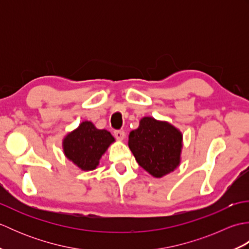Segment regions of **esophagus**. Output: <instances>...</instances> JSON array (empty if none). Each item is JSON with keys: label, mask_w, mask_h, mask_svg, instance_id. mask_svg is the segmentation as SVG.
<instances>
[{"label": "esophagus", "mask_w": 249, "mask_h": 249, "mask_svg": "<svg viewBox=\"0 0 249 249\" xmlns=\"http://www.w3.org/2000/svg\"><path fill=\"white\" fill-rule=\"evenodd\" d=\"M114 137L118 140H120V141H122V140H124V138H125V133H124V130H114Z\"/></svg>", "instance_id": "34e87169"}]
</instances>
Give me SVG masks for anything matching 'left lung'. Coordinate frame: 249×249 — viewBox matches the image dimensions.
Wrapping results in <instances>:
<instances>
[{
    "label": "left lung",
    "instance_id": "1",
    "mask_svg": "<svg viewBox=\"0 0 249 249\" xmlns=\"http://www.w3.org/2000/svg\"><path fill=\"white\" fill-rule=\"evenodd\" d=\"M182 140L181 131L170 123L145 116L130 131L128 146L139 166L154 178H162L178 167Z\"/></svg>",
    "mask_w": 249,
    "mask_h": 249
}]
</instances>
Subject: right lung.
<instances>
[{
	"instance_id": "add662e5",
	"label": "right lung",
	"mask_w": 249,
	"mask_h": 249,
	"mask_svg": "<svg viewBox=\"0 0 249 249\" xmlns=\"http://www.w3.org/2000/svg\"><path fill=\"white\" fill-rule=\"evenodd\" d=\"M112 142L114 138L108 130L97 129L92 122L84 121L63 139V151L78 168L91 171Z\"/></svg>"
}]
</instances>
